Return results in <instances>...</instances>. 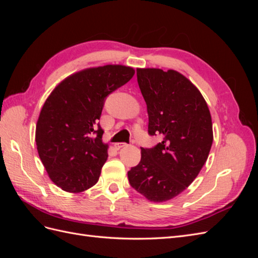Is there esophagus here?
<instances>
[{
	"mask_svg": "<svg viewBox=\"0 0 258 258\" xmlns=\"http://www.w3.org/2000/svg\"><path fill=\"white\" fill-rule=\"evenodd\" d=\"M127 146V143H123V142H119V143H115V148L116 150H120V148Z\"/></svg>",
	"mask_w": 258,
	"mask_h": 258,
	"instance_id": "34e87169",
	"label": "esophagus"
}]
</instances>
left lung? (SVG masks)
<instances>
[{
	"instance_id": "left-lung-1",
	"label": "left lung",
	"mask_w": 258,
	"mask_h": 258,
	"mask_svg": "<svg viewBox=\"0 0 258 258\" xmlns=\"http://www.w3.org/2000/svg\"><path fill=\"white\" fill-rule=\"evenodd\" d=\"M138 84L147 105L148 135L162 136L141 147V161L128 171L132 188L150 201L174 198L206 163L213 142L212 119L200 91L173 70L138 69Z\"/></svg>"
}]
</instances>
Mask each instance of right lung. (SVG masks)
Segmentation results:
<instances>
[{
	"instance_id": "1",
	"label": "right lung",
	"mask_w": 258,
	"mask_h": 258,
	"mask_svg": "<svg viewBox=\"0 0 258 258\" xmlns=\"http://www.w3.org/2000/svg\"><path fill=\"white\" fill-rule=\"evenodd\" d=\"M135 70L104 66L75 73L62 81L45 101L35 142L51 181L70 192L95 185L107 159L100 117L108 95L127 84Z\"/></svg>"
}]
</instances>
